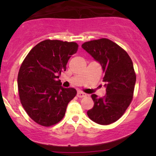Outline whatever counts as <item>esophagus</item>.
<instances>
[{"label": "esophagus", "mask_w": 156, "mask_h": 156, "mask_svg": "<svg viewBox=\"0 0 156 156\" xmlns=\"http://www.w3.org/2000/svg\"><path fill=\"white\" fill-rule=\"evenodd\" d=\"M86 96H87V94H86L85 93L80 92V91H79V92H78V93H77V97H78V98H83V97Z\"/></svg>", "instance_id": "1"}]
</instances>
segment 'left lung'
I'll return each instance as SVG.
<instances>
[{
    "label": "left lung",
    "instance_id": "obj_1",
    "mask_svg": "<svg viewBox=\"0 0 156 156\" xmlns=\"http://www.w3.org/2000/svg\"><path fill=\"white\" fill-rule=\"evenodd\" d=\"M103 69L105 95L92 94L94 106L87 115L94 122L109 125L123 115L133 95L136 74L130 56L122 48L108 39L87 42L81 45Z\"/></svg>",
    "mask_w": 156,
    "mask_h": 156
}]
</instances>
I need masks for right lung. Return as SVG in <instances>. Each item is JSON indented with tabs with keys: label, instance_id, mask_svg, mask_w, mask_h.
Returning <instances> with one entry per match:
<instances>
[{
	"label": "right lung",
	"instance_id": "right-lung-1",
	"mask_svg": "<svg viewBox=\"0 0 156 156\" xmlns=\"http://www.w3.org/2000/svg\"><path fill=\"white\" fill-rule=\"evenodd\" d=\"M78 49L76 42L47 39L32 48L23 61L17 76L20 99L38 124L48 127L60 122L76 95V89L64 88L58 78Z\"/></svg>",
	"mask_w": 156,
	"mask_h": 156
}]
</instances>
